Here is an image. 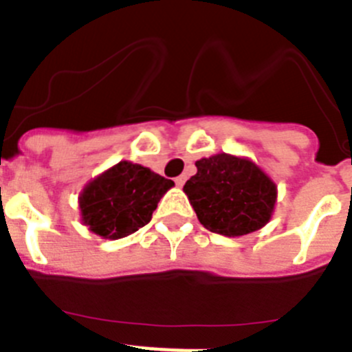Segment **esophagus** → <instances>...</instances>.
I'll list each match as a JSON object with an SVG mask.
<instances>
[{"label":"esophagus","instance_id":"34e87169","mask_svg":"<svg viewBox=\"0 0 352 352\" xmlns=\"http://www.w3.org/2000/svg\"><path fill=\"white\" fill-rule=\"evenodd\" d=\"M185 182H186L185 174H182V176H178V178H176V185H178V186L185 185Z\"/></svg>","mask_w":352,"mask_h":352}]
</instances>
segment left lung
Listing matches in <instances>:
<instances>
[{"instance_id": "left-lung-1", "label": "left lung", "mask_w": 352, "mask_h": 352, "mask_svg": "<svg viewBox=\"0 0 352 352\" xmlns=\"http://www.w3.org/2000/svg\"><path fill=\"white\" fill-rule=\"evenodd\" d=\"M183 186L199 222L217 234L243 236L264 227L276 203V185L248 158L219 153L195 162Z\"/></svg>"}]
</instances>
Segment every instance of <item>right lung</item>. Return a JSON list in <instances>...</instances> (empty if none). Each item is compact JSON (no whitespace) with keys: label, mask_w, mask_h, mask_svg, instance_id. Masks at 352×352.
Here are the masks:
<instances>
[{"label":"right lung","mask_w":352,"mask_h":352,"mask_svg":"<svg viewBox=\"0 0 352 352\" xmlns=\"http://www.w3.org/2000/svg\"><path fill=\"white\" fill-rule=\"evenodd\" d=\"M170 186V179L123 160L84 186L79 195L80 220L102 238H125L151 220L158 201Z\"/></svg>","instance_id":"1"}]
</instances>
